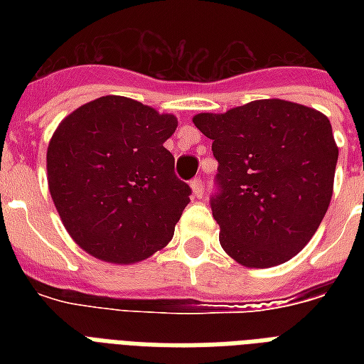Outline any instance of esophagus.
<instances>
[{"instance_id": "1", "label": "esophagus", "mask_w": 364, "mask_h": 364, "mask_svg": "<svg viewBox=\"0 0 364 364\" xmlns=\"http://www.w3.org/2000/svg\"><path fill=\"white\" fill-rule=\"evenodd\" d=\"M191 188H193V194L198 200L202 198V196H204V185H202V179H198V177L191 181Z\"/></svg>"}]
</instances>
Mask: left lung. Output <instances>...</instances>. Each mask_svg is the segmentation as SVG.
<instances>
[{"label": "left lung", "mask_w": 364, "mask_h": 364, "mask_svg": "<svg viewBox=\"0 0 364 364\" xmlns=\"http://www.w3.org/2000/svg\"><path fill=\"white\" fill-rule=\"evenodd\" d=\"M193 122L213 139L219 162L211 211L221 247L247 268L293 259L333 198L338 147L331 121L314 107L272 98L198 113Z\"/></svg>", "instance_id": "obj_1"}]
</instances>
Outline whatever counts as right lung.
Listing matches in <instances>:
<instances>
[{"label":"right lung","mask_w":364,"mask_h":364,"mask_svg":"<svg viewBox=\"0 0 364 364\" xmlns=\"http://www.w3.org/2000/svg\"><path fill=\"white\" fill-rule=\"evenodd\" d=\"M177 119L124 96L77 107L54 130L47 181L73 242L111 264L149 259L173 238L191 187L164 141Z\"/></svg>","instance_id":"obj_1"}]
</instances>
